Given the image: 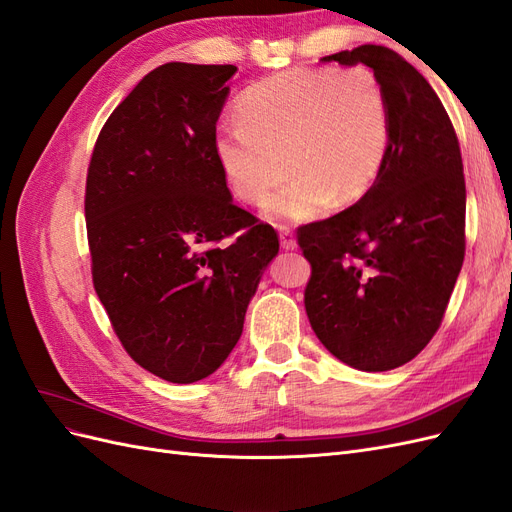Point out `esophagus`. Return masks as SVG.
Returning <instances> with one entry per match:
<instances>
[{"instance_id": "obj_1", "label": "esophagus", "mask_w": 512, "mask_h": 512, "mask_svg": "<svg viewBox=\"0 0 512 512\" xmlns=\"http://www.w3.org/2000/svg\"><path fill=\"white\" fill-rule=\"evenodd\" d=\"M277 230H280V241H282L284 250H294V247H297V239H294L292 228L282 224V226H277Z\"/></svg>"}]
</instances>
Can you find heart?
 <instances>
[{
  "label": "heart",
  "instance_id": "b5f03b06",
  "mask_svg": "<svg viewBox=\"0 0 512 512\" xmlns=\"http://www.w3.org/2000/svg\"><path fill=\"white\" fill-rule=\"evenodd\" d=\"M239 121L220 123L213 151L239 200L267 205L273 220H309L352 203L376 183L391 141L389 98L365 66L288 68L247 87Z\"/></svg>",
  "mask_w": 512,
  "mask_h": 512
}]
</instances>
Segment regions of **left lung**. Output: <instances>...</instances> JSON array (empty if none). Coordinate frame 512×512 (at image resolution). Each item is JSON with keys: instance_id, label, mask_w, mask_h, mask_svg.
Masks as SVG:
<instances>
[{"instance_id": "8db88e82", "label": "left lung", "mask_w": 512, "mask_h": 512, "mask_svg": "<svg viewBox=\"0 0 512 512\" xmlns=\"http://www.w3.org/2000/svg\"><path fill=\"white\" fill-rule=\"evenodd\" d=\"M365 64L389 98L391 141L371 190L333 218L299 226L312 265L305 312L354 369L412 361L440 329L466 256V177L451 117L423 74L386 46L324 57Z\"/></svg>"}]
</instances>
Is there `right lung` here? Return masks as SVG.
<instances>
[{"label": "right lung", "mask_w": 512, "mask_h": 512, "mask_svg": "<svg viewBox=\"0 0 512 512\" xmlns=\"http://www.w3.org/2000/svg\"><path fill=\"white\" fill-rule=\"evenodd\" d=\"M235 66L164 64L102 126L85 183L91 280L132 361L168 382L211 376L239 342L271 224L232 203L213 151Z\"/></svg>", "instance_id": "1"}]
</instances>
